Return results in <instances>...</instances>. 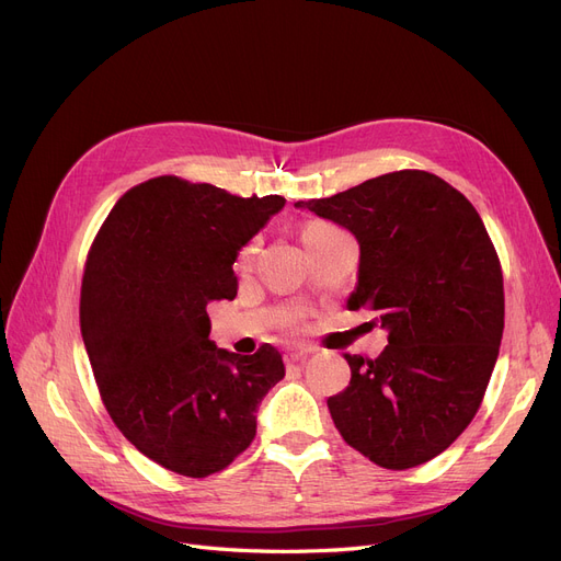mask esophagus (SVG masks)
<instances>
[{
	"mask_svg": "<svg viewBox=\"0 0 561 561\" xmlns=\"http://www.w3.org/2000/svg\"><path fill=\"white\" fill-rule=\"evenodd\" d=\"M309 354H312V348H294V351H288V354L284 356V360H286V365H296V363H305Z\"/></svg>",
	"mask_w": 561,
	"mask_h": 561,
	"instance_id": "obj_1",
	"label": "esophagus"
}]
</instances>
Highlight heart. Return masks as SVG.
<instances>
[{
	"mask_svg": "<svg viewBox=\"0 0 561 561\" xmlns=\"http://www.w3.org/2000/svg\"><path fill=\"white\" fill-rule=\"evenodd\" d=\"M335 236H346V233L340 231L337 226L328 224V221H309V224L302 226V231H300V238H302L305 247L323 242V240L335 238ZM254 252H256V247H254V244H247V247L242 249V252H240V265H247L249 261H252Z\"/></svg>",
	"mask_w": 561,
	"mask_h": 561,
	"instance_id": "heart-1",
	"label": "heart"
}]
</instances>
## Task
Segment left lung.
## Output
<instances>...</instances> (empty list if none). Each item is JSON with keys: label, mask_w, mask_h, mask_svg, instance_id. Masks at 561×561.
Wrapping results in <instances>:
<instances>
[{"label": "left lung", "mask_w": 561, "mask_h": 561, "mask_svg": "<svg viewBox=\"0 0 561 561\" xmlns=\"http://www.w3.org/2000/svg\"><path fill=\"white\" fill-rule=\"evenodd\" d=\"M296 207L360 244L346 307L388 330L379 358L344 356L351 381L328 398L348 446L386 469L437 458L479 411L504 333V277L476 207L442 178L396 171Z\"/></svg>", "instance_id": "8db88e82"}]
</instances>
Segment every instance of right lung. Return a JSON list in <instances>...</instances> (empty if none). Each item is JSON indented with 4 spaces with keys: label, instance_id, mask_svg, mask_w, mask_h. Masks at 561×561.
Returning <instances> with one entry per match:
<instances>
[{
    "label": "right lung",
    "instance_id": "1",
    "mask_svg": "<svg viewBox=\"0 0 561 561\" xmlns=\"http://www.w3.org/2000/svg\"><path fill=\"white\" fill-rule=\"evenodd\" d=\"M282 196H233L161 175L124 194L96 233L80 288V333L113 423L142 455L190 479L252 444L282 354L210 340L207 305L233 300V263Z\"/></svg>",
    "mask_w": 561,
    "mask_h": 561
}]
</instances>
